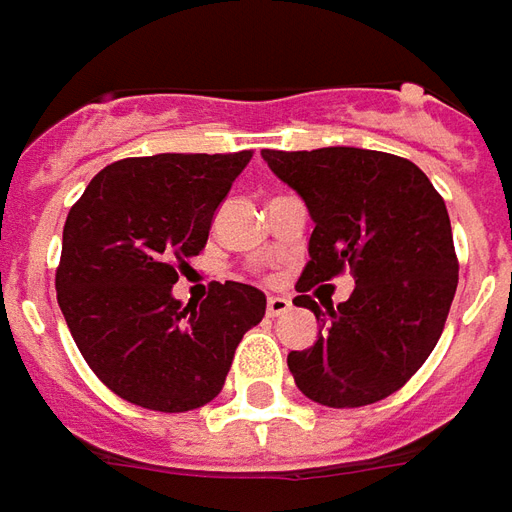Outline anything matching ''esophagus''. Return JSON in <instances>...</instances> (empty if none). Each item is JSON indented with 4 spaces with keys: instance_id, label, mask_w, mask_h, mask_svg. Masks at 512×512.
<instances>
[{
    "instance_id": "esophagus-1",
    "label": "esophagus",
    "mask_w": 512,
    "mask_h": 512,
    "mask_svg": "<svg viewBox=\"0 0 512 512\" xmlns=\"http://www.w3.org/2000/svg\"><path fill=\"white\" fill-rule=\"evenodd\" d=\"M289 308H292V303H289L286 297L275 295L267 300V314H270V317H281V314H286Z\"/></svg>"
}]
</instances>
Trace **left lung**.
Listing matches in <instances>:
<instances>
[{
  "mask_svg": "<svg viewBox=\"0 0 512 512\" xmlns=\"http://www.w3.org/2000/svg\"><path fill=\"white\" fill-rule=\"evenodd\" d=\"M262 157L314 220L297 292L344 267L355 278L336 308L295 297L320 322L317 342L286 355L297 389L328 408L389 397L433 353L458 289L444 198L413 162L383 151L264 148Z\"/></svg>",
  "mask_w": 512,
  "mask_h": 512,
  "instance_id": "left-lung-1",
  "label": "left lung"
}]
</instances>
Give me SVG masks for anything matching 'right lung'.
I'll return each mask as SVG.
<instances>
[{
  "instance_id": "right-lung-1",
  "label": "right lung",
  "mask_w": 512,
  "mask_h": 512,
  "mask_svg": "<svg viewBox=\"0 0 512 512\" xmlns=\"http://www.w3.org/2000/svg\"><path fill=\"white\" fill-rule=\"evenodd\" d=\"M253 157L154 154L93 176L63 228L57 303L90 369L118 397L181 413L212 402L234 350L267 308L262 289L215 284L201 306L173 297L212 217Z\"/></svg>"
}]
</instances>
